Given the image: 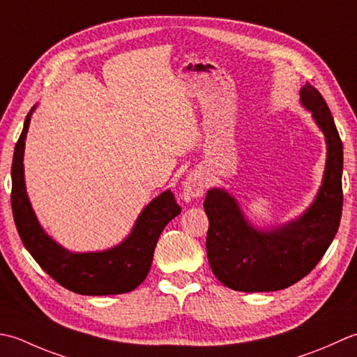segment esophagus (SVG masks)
Listing matches in <instances>:
<instances>
[{"label":"esophagus","mask_w":357,"mask_h":357,"mask_svg":"<svg viewBox=\"0 0 357 357\" xmlns=\"http://www.w3.org/2000/svg\"><path fill=\"white\" fill-rule=\"evenodd\" d=\"M205 180H203L200 174H189L183 183L185 192L192 195V197H200L203 191H205Z\"/></svg>","instance_id":"esophagus-1"}]
</instances>
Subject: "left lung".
<instances>
[{
  "instance_id": "1",
  "label": "left lung",
  "mask_w": 357,
  "mask_h": 357,
  "mask_svg": "<svg viewBox=\"0 0 357 357\" xmlns=\"http://www.w3.org/2000/svg\"><path fill=\"white\" fill-rule=\"evenodd\" d=\"M301 100L325 134L328 149L324 183L307 213L287 227L257 231L222 189H209L203 202L209 219L206 252L211 270L231 289L257 293L294 285L314 270L339 229L344 205L342 140L316 87L305 84Z\"/></svg>"
}]
</instances>
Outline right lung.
<instances>
[{"instance_id":"1","label":"right lung","mask_w":357,"mask_h":357,"mask_svg":"<svg viewBox=\"0 0 357 357\" xmlns=\"http://www.w3.org/2000/svg\"><path fill=\"white\" fill-rule=\"evenodd\" d=\"M32 111L33 107L24 120L12 162L10 203L21 242L50 278L77 294L129 293L146 279L158 237L181 208L174 194L165 191L142 211L130 236L115 248L87 254H72L61 248L41 229L26 194L23 152Z\"/></svg>"}]
</instances>
